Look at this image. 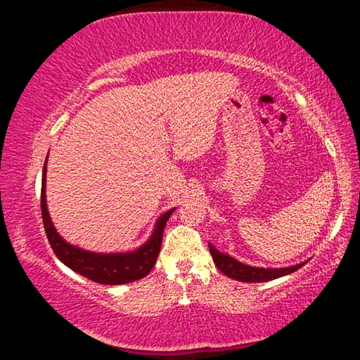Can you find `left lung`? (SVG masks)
<instances>
[{
	"label": "left lung",
	"mask_w": 360,
	"mask_h": 360,
	"mask_svg": "<svg viewBox=\"0 0 360 360\" xmlns=\"http://www.w3.org/2000/svg\"><path fill=\"white\" fill-rule=\"evenodd\" d=\"M210 251L216 266L224 273V275H227L231 279H236V281H245V283L271 281V279L290 275V273H294L298 270V268L303 266V264H298L288 268H257V266L245 265L241 264V262L235 260L233 257H230L227 254L219 252L211 243H210Z\"/></svg>",
	"instance_id": "obj_1"
}]
</instances>
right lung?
I'll use <instances>...</instances> for the list:
<instances>
[{
    "label": "right lung",
    "mask_w": 360,
    "mask_h": 360,
    "mask_svg": "<svg viewBox=\"0 0 360 360\" xmlns=\"http://www.w3.org/2000/svg\"><path fill=\"white\" fill-rule=\"evenodd\" d=\"M47 162V160H46ZM174 211L169 210L157 221V227L152 233L150 240L136 251L124 254H96L89 252L76 246H71L53 229L51 217H49L46 205V163L42 169L41 184V214L44 222L47 240L51 243L52 251L63 262L66 266L75 270L79 275L92 279L95 283L106 285H117L133 283L136 279L144 278L155 265L158 252L162 248V236L168 217Z\"/></svg>",
    "instance_id": "1"
}]
</instances>
